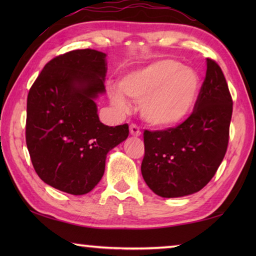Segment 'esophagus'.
Segmentation results:
<instances>
[{"label": "esophagus", "mask_w": 256, "mask_h": 256, "mask_svg": "<svg viewBox=\"0 0 256 256\" xmlns=\"http://www.w3.org/2000/svg\"><path fill=\"white\" fill-rule=\"evenodd\" d=\"M130 133H131V136H141L140 128H138L136 124H131L130 125Z\"/></svg>", "instance_id": "1"}]
</instances>
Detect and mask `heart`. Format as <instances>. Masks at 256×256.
I'll list each match as a JSON object with an SVG mask.
<instances>
[{
    "label": "heart",
    "instance_id": "1",
    "mask_svg": "<svg viewBox=\"0 0 256 256\" xmlns=\"http://www.w3.org/2000/svg\"><path fill=\"white\" fill-rule=\"evenodd\" d=\"M120 88L134 102H141V116L146 123L170 128L183 122L193 112L201 80L192 68L166 58L128 73ZM110 97L120 110H128V102L118 89L110 88Z\"/></svg>",
    "mask_w": 256,
    "mask_h": 256
}]
</instances>
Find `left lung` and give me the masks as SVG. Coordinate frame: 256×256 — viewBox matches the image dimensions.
I'll use <instances>...</instances> for the list:
<instances>
[{
	"label": "left lung",
	"instance_id": "obj_1",
	"mask_svg": "<svg viewBox=\"0 0 256 256\" xmlns=\"http://www.w3.org/2000/svg\"><path fill=\"white\" fill-rule=\"evenodd\" d=\"M232 99L222 68L206 60V74L188 118L162 131L144 130V180L157 196L180 198L202 190L226 154Z\"/></svg>",
	"mask_w": 256,
	"mask_h": 256
}]
</instances>
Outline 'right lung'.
<instances>
[{"label":"right lung","mask_w":256,"mask_h":256,"mask_svg":"<svg viewBox=\"0 0 256 256\" xmlns=\"http://www.w3.org/2000/svg\"><path fill=\"white\" fill-rule=\"evenodd\" d=\"M106 54L76 50L46 64L29 90L26 142L37 175L73 196L92 190L106 154L128 136V125L99 120L94 99L105 92Z\"/></svg>","instance_id":"add662e5"}]
</instances>
